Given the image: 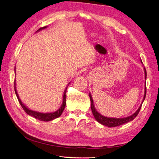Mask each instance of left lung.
Listing matches in <instances>:
<instances>
[{
	"mask_svg": "<svg viewBox=\"0 0 159 159\" xmlns=\"http://www.w3.org/2000/svg\"><path fill=\"white\" fill-rule=\"evenodd\" d=\"M141 62L142 63V60ZM144 73H145V79H146V70L144 68ZM146 87L145 86V89H144V98H143V101H142V104L140 106V107L138 109V110L132 114V116H129L127 117H124V118H115V117H105L102 115H101L100 113L96 110V109L94 106V104H93V100L92 99L91 95L89 93V97H90V100H91V110H92V113L93 116H94L95 120L100 123L101 124L106 125L107 127L109 128H112V127H116V126H119L120 125L124 124L125 123H128L129 121H132L135 117L138 116V113L140 112V110L142 107V103L145 99L146 97Z\"/></svg>",
	"mask_w": 159,
	"mask_h": 159,
	"instance_id": "1",
	"label": "left lung"
}]
</instances>
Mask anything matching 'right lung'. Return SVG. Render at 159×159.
<instances>
[{
    "instance_id": "obj_1",
    "label": "right lung",
    "mask_w": 159,
    "mask_h": 159,
    "mask_svg": "<svg viewBox=\"0 0 159 159\" xmlns=\"http://www.w3.org/2000/svg\"><path fill=\"white\" fill-rule=\"evenodd\" d=\"M46 27H43L40 28V29H39L37 31H39L40 30H42L45 29V28H46ZM15 84H15V94H16V95H17L18 101H19L20 105H21V106L23 109V110L25 111L28 115H30V116H31L32 117H35V119H38V120H40V121H48L53 120L57 118V117H59L61 115H62V113L64 109L65 108V106H66V89H67V87L66 88V89H65L64 93L62 104V105H61V107H60V109H58V110H57L56 111L52 112V113H39V112H38V111H33V110H31V109H30L29 108H27L25 106V105L21 102V99H19V95L17 94V90H16Z\"/></svg>"
}]
</instances>
